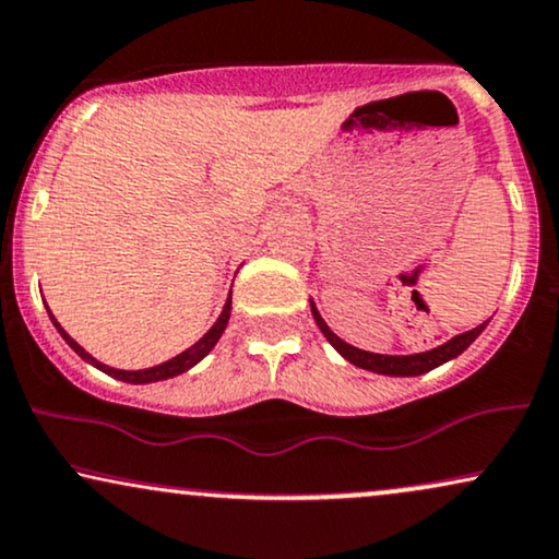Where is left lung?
Segmentation results:
<instances>
[{
    "mask_svg": "<svg viewBox=\"0 0 559 559\" xmlns=\"http://www.w3.org/2000/svg\"><path fill=\"white\" fill-rule=\"evenodd\" d=\"M311 311H313V319L319 323V329L326 336L329 342H332V347L340 353L344 360H349L357 368H365V370H373V373H381V376H423L427 370L438 368V365H443L448 360H453V357L464 353L469 344L477 340V336L485 332L487 321L479 323L477 329H472V332H464L459 336H453L451 342L440 344V347L430 349V353H419V355H373V353H365V349H357L353 344L342 342L340 336H336L332 329L326 326V321L321 319V313L316 311V306L311 302Z\"/></svg>",
    "mask_w": 559,
    "mask_h": 559,
    "instance_id": "1",
    "label": "left lung"
}]
</instances>
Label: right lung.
Masks as SVG:
<instances>
[{"label":"right lung","mask_w":559,"mask_h":559,"mask_svg":"<svg viewBox=\"0 0 559 559\" xmlns=\"http://www.w3.org/2000/svg\"><path fill=\"white\" fill-rule=\"evenodd\" d=\"M227 319H230V298H227L225 308H223V313H219V319H217L215 326H212L210 332H206V334L202 336V340H199V342L194 344V347H189V349H186V353L176 355L174 360H168V362H163V365H155V368H147V370H116V368H108V365L98 362V360H95L93 355H87L85 349H82L80 344L74 342L72 336H69V334L64 332V329L59 326L57 319H53V316H51L53 326L59 329V334L64 336V342L69 344V347L74 349V353H78V355L82 357V360H87L90 365H95V368L103 370V373H108V376L119 378V381H127V383H153V381H165V378H174V376H178V373H186V370H189V368H194V365H197L199 360H202V357H204L206 353H210L212 347H215L219 336H223L225 326H227Z\"/></svg>","instance_id":"add662e5"}]
</instances>
